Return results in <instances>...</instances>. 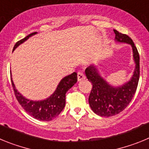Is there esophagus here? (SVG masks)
Masks as SVG:
<instances>
[{"label": "esophagus", "mask_w": 149, "mask_h": 149, "mask_svg": "<svg viewBox=\"0 0 149 149\" xmlns=\"http://www.w3.org/2000/svg\"><path fill=\"white\" fill-rule=\"evenodd\" d=\"M85 77H85L84 72H83L82 71H79V72H77V81H82V80L85 79Z\"/></svg>", "instance_id": "1"}]
</instances>
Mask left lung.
<instances>
[{"label": "left lung", "instance_id": "left-lung-1", "mask_svg": "<svg viewBox=\"0 0 149 149\" xmlns=\"http://www.w3.org/2000/svg\"><path fill=\"white\" fill-rule=\"evenodd\" d=\"M115 39L118 42L131 45L135 62L134 74L128 82L122 86H113L100 75L96 65H91L86 68L85 73L93 88L89 96V103L95 113L100 116L109 117L119 114L127 107L136 93L139 78V55L132 39L126 34L113 30Z\"/></svg>", "mask_w": 149, "mask_h": 149}]
</instances>
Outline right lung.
Masks as SVG:
<instances>
[{
	"mask_svg": "<svg viewBox=\"0 0 149 149\" xmlns=\"http://www.w3.org/2000/svg\"><path fill=\"white\" fill-rule=\"evenodd\" d=\"M37 33L34 32L29 34L25 38L21 39L15 43L13 51L19 45L25 42L29 37L35 35ZM77 81V76L76 72L71 74L63 78L59 83L54 93L50 96L49 98L42 101H30L24 98L22 95L18 93L15 89V84L13 83L11 77V82L15 95L18 100V103L24 109L29 115L35 119L41 121H51L56 118L63 111L65 104V94L67 91L72 88Z\"/></svg>",
	"mask_w": 149,
	"mask_h": 149,
	"instance_id": "1",
	"label": "right lung"
}]
</instances>
